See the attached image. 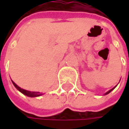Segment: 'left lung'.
I'll use <instances>...</instances> for the list:
<instances>
[{
	"label": "left lung",
	"instance_id": "left-lung-1",
	"mask_svg": "<svg viewBox=\"0 0 129 129\" xmlns=\"http://www.w3.org/2000/svg\"><path fill=\"white\" fill-rule=\"evenodd\" d=\"M115 87H113V88H112L111 90H109V91H108L106 92V94H105V95H107V94H108V93H109V92H111L112 91V90H113V89H114V88H115Z\"/></svg>",
	"mask_w": 129,
	"mask_h": 129
}]
</instances>
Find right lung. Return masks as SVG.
<instances>
[{
  "label": "right lung",
  "mask_w": 129,
  "mask_h": 129,
  "mask_svg": "<svg viewBox=\"0 0 129 129\" xmlns=\"http://www.w3.org/2000/svg\"><path fill=\"white\" fill-rule=\"evenodd\" d=\"M12 82H13V85L16 87V88L18 90H19L21 92H22L23 95H26V96L38 97L42 95V93H40L39 92H31V91H28V90H26L22 89V88H21L20 87L18 86L17 85H16L15 82H13V81H12Z\"/></svg>",
  "instance_id": "1"
}]
</instances>
